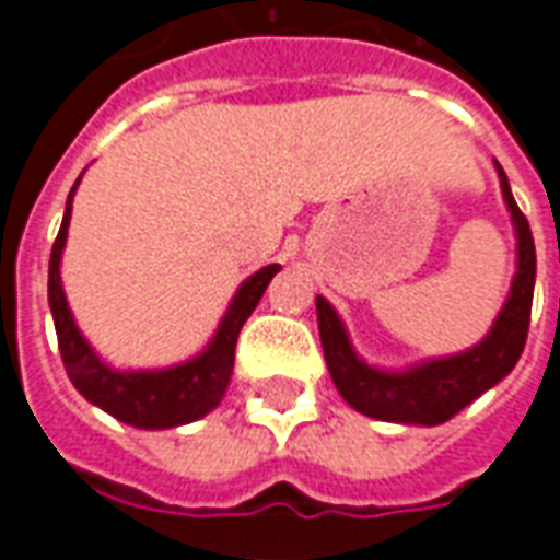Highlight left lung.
I'll return each mask as SVG.
<instances>
[{
	"label": "left lung",
	"mask_w": 560,
	"mask_h": 560,
	"mask_svg": "<svg viewBox=\"0 0 560 560\" xmlns=\"http://www.w3.org/2000/svg\"><path fill=\"white\" fill-rule=\"evenodd\" d=\"M498 173H501V191H504L506 207L513 212V224L518 233V269L504 312L494 320L492 332L474 351L446 357V360H432V363L401 372V375L377 372L357 360L339 315L332 312V305L324 296H317V327H320V345H324L332 384L339 387L345 401L365 417L387 422H420V425H438V422L453 420L462 408H468L477 396H482L501 377L510 375V369L518 363V357L525 351L530 303H534L537 252H534L528 219L516 207L501 164H498Z\"/></svg>",
	"instance_id": "8db88e82"
}]
</instances>
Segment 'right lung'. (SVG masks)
Listing matches in <instances>:
<instances>
[{
  "label": "right lung",
  "instance_id": "obj_1",
  "mask_svg": "<svg viewBox=\"0 0 560 560\" xmlns=\"http://www.w3.org/2000/svg\"><path fill=\"white\" fill-rule=\"evenodd\" d=\"M78 183H74V188H78ZM74 188L68 195L62 228L56 233L54 252H50V279H47L56 339H59V353H62V363H66L71 384L92 405H98L102 411L114 413L116 420L128 422L135 429H171V425L200 420L203 413H209L219 405L224 389L231 384L233 353H236L240 329L248 320V315L255 312V305L260 303L267 284L281 267L269 264V267H264L245 281L240 293L233 296L231 308L221 320L212 345L200 357H195L191 363L164 369V372H114L92 353L90 345L80 336V329L74 327V317L68 312L62 281H59V257H62V248H66Z\"/></svg>",
  "mask_w": 560,
  "mask_h": 560
}]
</instances>
